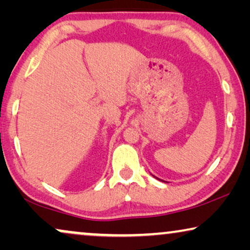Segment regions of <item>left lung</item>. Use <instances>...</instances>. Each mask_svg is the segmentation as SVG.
<instances>
[{
  "mask_svg": "<svg viewBox=\"0 0 250 250\" xmlns=\"http://www.w3.org/2000/svg\"><path fill=\"white\" fill-rule=\"evenodd\" d=\"M152 176H153V177H156L155 175H152ZM156 179H158V177H156ZM158 180H159V179H158ZM160 181H162V180H160Z\"/></svg>",
  "mask_w": 250,
  "mask_h": 250,
  "instance_id": "1",
  "label": "left lung"
}]
</instances>
